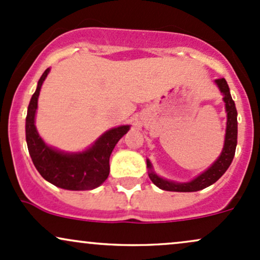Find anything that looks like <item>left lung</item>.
I'll use <instances>...</instances> for the list:
<instances>
[{"mask_svg": "<svg viewBox=\"0 0 260 260\" xmlns=\"http://www.w3.org/2000/svg\"><path fill=\"white\" fill-rule=\"evenodd\" d=\"M215 83L223 94V101H225L226 112H228L225 145H223L221 155L211 165V168H209L207 171L203 172L202 175H199L193 181L187 182V183H177V182L164 180V178L155 175L153 171H150L149 172V177L153 181L155 186L161 188V189L170 190V192H197V190L204 189V188L209 187L210 184L215 183L225 174L229 166L231 165L235 156L236 145H237V110H236L235 101L232 100L231 94H230L228 82L221 78L216 79ZM147 166L149 169H151L150 161L149 160H147Z\"/></svg>", "mask_w": 260, "mask_h": 260, "instance_id": "8db88e82", "label": "left lung"}]
</instances>
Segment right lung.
<instances>
[{
	"label": "right lung",
	"instance_id": "add662e5",
	"mask_svg": "<svg viewBox=\"0 0 260 260\" xmlns=\"http://www.w3.org/2000/svg\"><path fill=\"white\" fill-rule=\"evenodd\" d=\"M49 72L50 68H47L39 79L26 113L25 137L32 164L39 174L56 187L70 190L94 189L109 176L110 155L118 140L128 132L129 126L107 131L84 153L64 154L47 147L38 134L34 120L41 85Z\"/></svg>",
	"mask_w": 260,
	"mask_h": 260
}]
</instances>
